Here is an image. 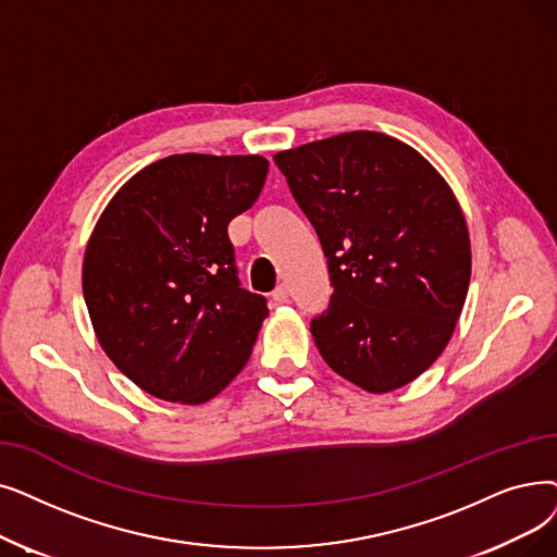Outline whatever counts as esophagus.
Listing matches in <instances>:
<instances>
[{
    "label": "esophagus",
    "instance_id": "1",
    "mask_svg": "<svg viewBox=\"0 0 557 557\" xmlns=\"http://www.w3.org/2000/svg\"><path fill=\"white\" fill-rule=\"evenodd\" d=\"M271 296H273V302L284 305V302L288 300V286H286V284H277V286H275V292H273Z\"/></svg>",
    "mask_w": 557,
    "mask_h": 557
}]
</instances>
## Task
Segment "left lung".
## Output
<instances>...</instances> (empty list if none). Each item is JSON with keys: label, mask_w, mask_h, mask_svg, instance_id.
Masks as SVG:
<instances>
[{"label": "left lung", "mask_w": 557, "mask_h": 557, "mask_svg": "<svg viewBox=\"0 0 557 557\" xmlns=\"http://www.w3.org/2000/svg\"><path fill=\"white\" fill-rule=\"evenodd\" d=\"M275 163L317 230L332 280L311 334L327 367L369 394L417 380L448 346L471 280L453 188L412 145L346 132Z\"/></svg>", "instance_id": "left-lung-1"}]
</instances>
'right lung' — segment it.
Segmentation results:
<instances>
[{
	"label": "right lung",
	"mask_w": 557,
	"mask_h": 557,
	"mask_svg": "<svg viewBox=\"0 0 557 557\" xmlns=\"http://www.w3.org/2000/svg\"><path fill=\"white\" fill-rule=\"evenodd\" d=\"M265 175L259 154H173L120 186L95 223L88 317L117 371L150 396L202 405L250 359L269 307L238 286L227 225Z\"/></svg>",
	"instance_id": "obj_1"
}]
</instances>
